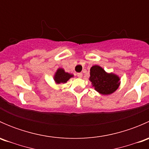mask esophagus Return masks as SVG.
<instances>
[{"mask_svg": "<svg viewBox=\"0 0 149 149\" xmlns=\"http://www.w3.org/2000/svg\"><path fill=\"white\" fill-rule=\"evenodd\" d=\"M77 76L79 78H81L82 76H83V74H82V73H77Z\"/></svg>", "mask_w": 149, "mask_h": 149, "instance_id": "34e87169", "label": "esophagus"}]
</instances>
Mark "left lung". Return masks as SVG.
<instances>
[{
  "label": "left lung",
  "mask_w": 149,
  "mask_h": 149,
  "mask_svg": "<svg viewBox=\"0 0 149 149\" xmlns=\"http://www.w3.org/2000/svg\"><path fill=\"white\" fill-rule=\"evenodd\" d=\"M90 81L95 90L104 95L111 94L119 87L120 78L113 73H107L99 65L90 69Z\"/></svg>",
  "instance_id": "1"
}]
</instances>
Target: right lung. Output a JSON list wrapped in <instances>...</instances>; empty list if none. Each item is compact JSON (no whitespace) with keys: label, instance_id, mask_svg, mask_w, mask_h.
Masks as SVG:
<instances>
[{"label":"right lung","instance_id":"add662e5","mask_svg":"<svg viewBox=\"0 0 149 149\" xmlns=\"http://www.w3.org/2000/svg\"><path fill=\"white\" fill-rule=\"evenodd\" d=\"M73 75L68 73H66L63 68L58 69L54 76V80L57 84H64L66 83L70 79V78L73 77Z\"/></svg>","mask_w":149,"mask_h":149}]
</instances>
